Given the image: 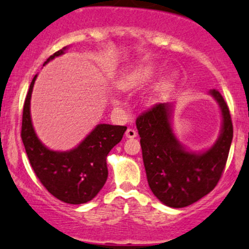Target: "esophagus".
Masks as SVG:
<instances>
[{"mask_svg":"<svg viewBox=\"0 0 249 249\" xmlns=\"http://www.w3.org/2000/svg\"><path fill=\"white\" fill-rule=\"evenodd\" d=\"M125 135L128 139H133V138L137 137V131L133 130V128H127L126 132H125Z\"/></svg>","mask_w":249,"mask_h":249,"instance_id":"34e87169","label":"esophagus"}]
</instances>
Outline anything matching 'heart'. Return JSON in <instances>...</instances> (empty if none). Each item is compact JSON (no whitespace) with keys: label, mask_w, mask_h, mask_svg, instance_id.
<instances>
[{"label":"heart","mask_w":249,"mask_h":249,"mask_svg":"<svg viewBox=\"0 0 249 249\" xmlns=\"http://www.w3.org/2000/svg\"><path fill=\"white\" fill-rule=\"evenodd\" d=\"M160 73V68L154 64H144L140 67L133 69V70L128 71L126 74H124L119 80V86L122 89L130 90L135 89V88H140L146 86L149 83L155 79ZM176 81H177V75L175 73H170L161 84L156 88L157 96L163 97L168 94L172 88L175 87Z\"/></svg>","instance_id":"b5f03b06"}]
</instances>
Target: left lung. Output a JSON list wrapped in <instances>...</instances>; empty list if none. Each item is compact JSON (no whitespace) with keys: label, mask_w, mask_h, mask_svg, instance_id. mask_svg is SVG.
<instances>
[{"label":"left lung","mask_w":249,"mask_h":249,"mask_svg":"<svg viewBox=\"0 0 249 249\" xmlns=\"http://www.w3.org/2000/svg\"><path fill=\"white\" fill-rule=\"evenodd\" d=\"M222 112L218 139L204 152L179 142L171 125L172 103H159L137 118L147 180L154 195L171 208H184L210 193L221 179L233 138L231 115L221 93L209 92Z\"/></svg>","instance_id":"left-lung-1"}]
</instances>
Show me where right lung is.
I'll return each mask as SVG.
<instances>
[{"label": "right lung", "instance_id": "obj_1", "mask_svg": "<svg viewBox=\"0 0 249 249\" xmlns=\"http://www.w3.org/2000/svg\"><path fill=\"white\" fill-rule=\"evenodd\" d=\"M68 47L53 54L43 65L64 54ZM37 74L34 75L25 99L21 140L32 169L41 184L56 199L70 204L86 203L96 196L108 178L107 156L122 140L126 126L99 124L73 149L56 152L37 138L31 119V96Z\"/></svg>", "mask_w": 249, "mask_h": 249}]
</instances>
